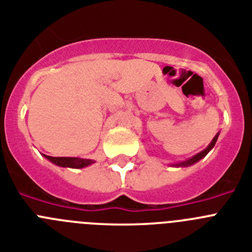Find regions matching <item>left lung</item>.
Returning <instances> with one entry per match:
<instances>
[{
	"label": "left lung",
	"mask_w": 252,
	"mask_h": 252,
	"mask_svg": "<svg viewBox=\"0 0 252 252\" xmlns=\"http://www.w3.org/2000/svg\"><path fill=\"white\" fill-rule=\"evenodd\" d=\"M218 136H220V132L216 133V136L213 137L212 141L209 142V145L207 146V148L204 149V150H202L201 153L195 154L194 157L189 158V159H187V160H183V161L174 162V164H169V165H170V166H174V168H187V166L193 165V164H195V162H198V161H199V160H201V159H203V158L206 157L207 154H208L209 151H211V150H212L213 148H215L216 142H217Z\"/></svg>",
	"instance_id": "left-lung-1"
}]
</instances>
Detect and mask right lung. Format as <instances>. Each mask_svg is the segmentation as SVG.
Segmentation results:
<instances>
[{"mask_svg":"<svg viewBox=\"0 0 252 252\" xmlns=\"http://www.w3.org/2000/svg\"><path fill=\"white\" fill-rule=\"evenodd\" d=\"M43 157L45 159H48L49 161L55 164L58 166H62V168H72V169H82L86 168V166L92 165L93 162H95L92 159H82V158H74V157H62V158H54L49 157V155H44Z\"/></svg>","mask_w":252,"mask_h":252,"instance_id":"obj_1","label":"right lung"}]
</instances>
